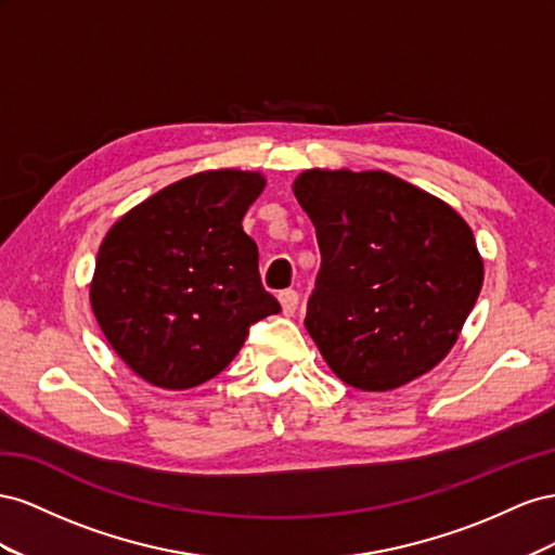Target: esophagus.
Here are the masks:
<instances>
[{
    "label": "esophagus",
    "instance_id": "34e87169",
    "mask_svg": "<svg viewBox=\"0 0 555 555\" xmlns=\"http://www.w3.org/2000/svg\"><path fill=\"white\" fill-rule=\"evenodd\" d=\"M279 302H281V309L286 315H293L297 305H299V295L295 291H283L279 293Z\"/></svg>",
    "mask_w": 555,
    "mask_h": 555
}]
</instances>
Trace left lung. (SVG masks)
<instances>
[{
  "label": "left lung",
  "instance_id": "obj_1",
  "mask_svg": "<svg viewBox=\"0 0 555 555\" xmlns=\"http://www.w3.org/2000/svg\"><path fill=\"white\" fill-rule=\"evenodd\" d=\"M293 193L321 248L305 325L330 370L384 392L439 365L483 283L465 220L388 171L307 169Z\"/></svg>",
  "mask_w": 555,
  "mask_h": 555
}]
</instances>
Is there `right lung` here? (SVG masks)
<instances>
[{
    "label": "right lung",
    "instance_id": "right-lung-1",
    "mask_svg": "<svg viewBox=\"0 0 555 555\" xmlns=\"http://www.w3.org/2000/svg\"><path fill=\"white\" fill-rule=\"evenodd\" d=\"M262 188L258 171H199L157 190L106 232L90 305L144 382L165 390L209 382L240 353L253 323L281 311L242 228Z\"/></svg>",
    "mask_w": 555,
    "mask_h": 555
}]
</instances>
